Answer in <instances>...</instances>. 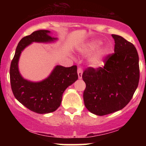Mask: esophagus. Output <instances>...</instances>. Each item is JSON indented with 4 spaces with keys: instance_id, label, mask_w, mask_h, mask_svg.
I'll use <instances>...</instances> for the list:
<instances>
[{
    "instance_id": "1",
    "label": "esophagus",
    "mask_w": 146,
    "mask_h": 146,
    "mask_svg": "<svg viewBox=\"0 0 146 146\" xmlns=\"http://www.w3.org/2000/svg\"><path fill=\"white\" fill-rule=\"evenodd\" d=\"M82 73H83V70L81 67H79L78 68V78L82 79Z\"/></svg>"
}]
</instances>
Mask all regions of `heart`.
I'll return each mask as SVG.
<instances>
[{"instance_id": "b5f03b06", "label": "heart", "mask_w": 146, "mask_h": 146, "mask_svg": "<svg viewBox=\"0 0 146 146\" xmlns=\"http://www.w3.org/2000/svg\"><path fill=\"white\" fill-rule=\"evenodd\" d=\"M101 42L99 40H92L88 42L79 48V51L83 55H89L98 48L101 44ZM109 53V50L107 47H102L97 51L90 57L89 62L93 67L98 68L102 66L104 63V60Z\"/></svg>"}]
</instances>
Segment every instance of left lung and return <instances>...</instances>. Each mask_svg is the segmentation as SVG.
<instances>
[{
    "label": "left lung",
    "instance_id": "1",
    "mask_svg": "<svg viewBox=\"0 0 146 146\" xmlns=\"http://www.w3.org/2000/svg\"><path fill=\"white\" fill-rule=\"evenodd\" d=\"M115 50L104 67L84 71L83 98L86 108L99 116L121 110L129 103L139 81V56L135 46L123 37L113 34Z\"/></svg>",
    "mask_w": 146,
    "mask_h": 146
}]
</instances>
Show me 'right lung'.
<instances>
[{"label":"right lung","instance_id":"1","mask_svg":"<svg viewBox=\"0 0 146 146\" xmlns=\"http://www.w3.org/2000/svg\"><path fill=\"white\" fill-rule=\"evenodd\" d=\"M51 31L39 30L22 38L16 47L10 66L11 90L16 100L31 111L39 114L54 112L61 104L62 94L78 80L77 66L57 65L51 74L40 82L25 80L20 73L18 62L22 51L33 42L48 43L58 40L49 36Z\"/></svg>","mask_w":146,"mask_h":146}]
</instances>
